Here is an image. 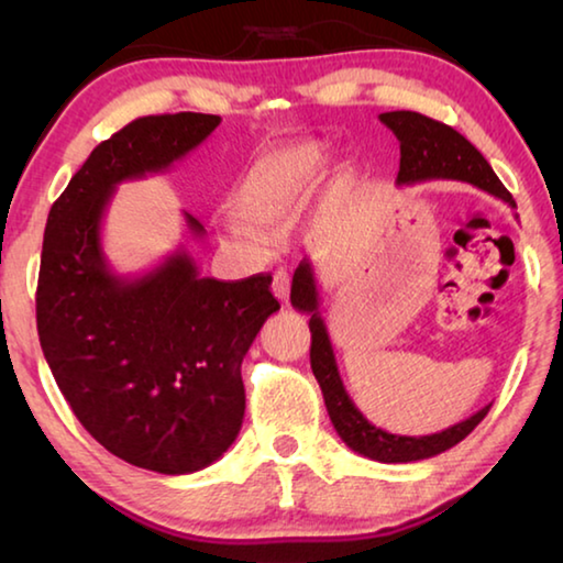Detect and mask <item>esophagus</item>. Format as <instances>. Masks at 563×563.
I'll return each mask as SVG.
<instances>
[{
	"label": "esophagus",
	"mask_w": 563,
	"mask_h": 563,
	"mask_svg": "<svg viewBox=\"0 0 563 563\" xmlns=\"http://www.w3.org/2000/svg\"><path fill=\"white\" fill-rule=\"evenodd\" d=\"M273 292L283 305L290 302V273L288 271H275L273 275Z\"/></svg>",
	"instance_id": "obj_1"
}]
</instances>
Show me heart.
Masks as SVG:
<instances>
[{
	"mask_svg": "<svg viewBox=\"0 0 563 563\" xmlns=\"http://www.w3.org/2000/svg\"><path fill=\"white\" fill-rule=\"evenodd\" d=\"M328 158L330 148L320 139H292L263 151L228 196V228L251 243L280 235L305 211Z\"/></svg>",
	"mask_w": 563,
	"mask_h": 563,
	"instance_id": "1",
	"label": "heart"
}]
</instances>
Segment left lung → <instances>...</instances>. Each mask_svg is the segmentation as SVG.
Here are the masks:
<instances>
[{"instance_id": "8db88e82", "label": "left lung", "mask_w": 563, "mask_h": 563, "mask_svg": "<svg viewBox=\"0 0 563 563\" xmlns=\"http://www.w3.org/2000/svg\"><path fill=\"white\" fill-rule=\"evenodd\" d=\"M379 121L395 133L399 141V174L397 186H415L424 180H462L476 188L487 190L494 198H501L504 203L517 208L514 198L501 180L494 174L479 151L466 141L460 131H454L446 123L422 117L417 111H387L379 113ZM290 302L295 310L310 316V367L325 399L330 422L335 427L340 440L352 452H357L367 460L385 464H405L417 460H430L434 454H442L450 446L460 444L476 424L487 417L489 407H482L479 412L466 417L464 422H456L446 430L424 437H405L393 434L367 422V417L360 412L352 402L345 385H342L335 352L328 335V325L320 316V292L316 268L308 258H302L298 271L292 275Z\"/></svg>"}]
</instances>
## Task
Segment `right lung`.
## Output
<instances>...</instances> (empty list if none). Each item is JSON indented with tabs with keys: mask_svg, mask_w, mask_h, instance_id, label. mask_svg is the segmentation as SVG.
<instances>
[{
	"mask_svg": "<svg viewBox=\"0 0 563 563\" xmlns=\"http://www.w3.org/2000/svg\"><path fill=\"white\" fill-rule=\"evenodd\" d=\"M218 123L194 111L131 121L91 151L46 218L36 330L52 375L93 440L158 474L203 470L235 442L243 357L280 302L271 275L201 278L186 245L146 273H113L101 225L119 184L164 174Z\"/></svg>",
	"mask_w": 563,
	"mask_h": 563,
	"instance_id": "obj_1",
	"label": "right lung"
}]
</instances>
